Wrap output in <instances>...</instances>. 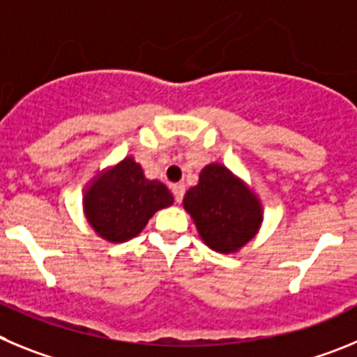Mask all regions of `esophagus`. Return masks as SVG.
<instances>
[{
    "label": "esophagus",
    "mask_w": 357,
    "mask_h": 357,
    "mask_svg": "<svg viewBox=\"0 0 357 357\" xmlns=\"http://www.w3.org/2000/svg\"><path fill=\"white\" fill-rule=\"evenodd\" d=\"M172 194H174L176 202H181L183 197H185V185H181V183L172 185Z\"/></svg>",
    "instance_id": "obj_1"
}]
</instances>
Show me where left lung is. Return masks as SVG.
Wrapping results in <instances>:
<instances>
[{"instance_id": "left-lung-1", "label": "left lung", "mask_w": 357, "mask_h": 357, "mask_svg": "<svg viewBox=\"0 0 357 357\" xmlns=\"http://www.w3.org/2000/svg\"><path fill=\"white\" fill-rule=\"evenodd\" d=\"M183 204L204 243L218 252L238 250L261 222L259 202L222 165L204 167L199 185L186 192Z\"/></svg>"}]
</instances>
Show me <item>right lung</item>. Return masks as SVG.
Wrapping results in <instances>:
<instances>
[{
	"label": "right lung",
	"mask_w": 357,
	"mask_h": 357,
	"mask_svg": "<svg viewBox=\"0 0 357 357\" xmlns=\"http://www.w3.org/2000/svg\"><path fill=\"white\" fill-rule=\"evenodd\" d=\"M172 202L174 197L163 183L146 179L140 165L126 158L89 188L85 215L105 240L126 242L146 227L156 211Z\"/></svg>",
	"instance_id": "obj_1"
}]
</instances>
